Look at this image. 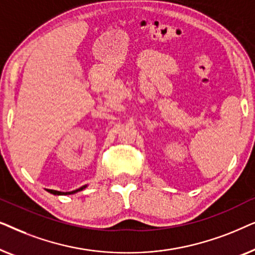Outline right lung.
Here are the masks:
<instances>
[{
	"instance_id": "add662e5",
	"label": "right lung",
	"mask_w": 255,
	"mask_h": 255,
	"mask_svg": "<svg viewBox=\"0 0 255 255\" xmlns=\"http://www.w3.org/2000/svg\"><path fill=\"white\" fill-rule=\"evenodd\" d=\"M86 187H87V184H86V186H82L81 188H79V189L73 190V191H66V193H62V191H58V190H52V189H47V191H48V193L53 194V195H72V194L78 193V191H81V190H83V189H85Z\"/></svg>"
}]
</instances>
